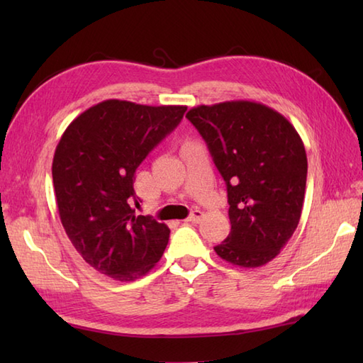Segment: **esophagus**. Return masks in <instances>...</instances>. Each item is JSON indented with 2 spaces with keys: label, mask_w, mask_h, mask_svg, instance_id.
<instances>
[{
  "label": "esophagus",
  "mask_w": 363,
  "mask_h": 363,
  "mask_svg": "<svg viewBox=\"0 0 363 363\" xmlns=\"http://www.w3.org/2000/svg\"><path fill=\"white\" fill-rule=\"evenodd\" d=\"M204 217V213L201 212V211H198V209H195V211H191V213L189 215V218H187V221H190V223H198L199 220H201Z\"/></svg>",
  "instance_id": "34e87169"
}]
</instances>
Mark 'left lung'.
<instances>
[{
  "mask_svg": "<svg viewBox=\"0 0 363 363\" xmlns=\"http://www.w3.org/2000/svg\"><path fill=\"white\" fill-rule=\"evenodd\" d=\"M186 117L228 189L230 234L215 252L243 268L268 264L303 211L307 156L299 134L279 112L246 99L191 107Z\"/></svg>",
  "mask_w": 363,
  "mask_h": 363,
  "instance_id": "8db88e82",
  "label": "left lung"
}]
</instances>
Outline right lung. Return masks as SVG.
I'll return each instance as SVG.
<instances>
[{"instance_id":"add662e5","label":"right lung","mask_w":363,"mask_h":363,"mask_svg":"<svg viewBox=\"0 0 363 363\" xmlns=\"http://www.w3.org/2000/svg\"><path fill=\"white\" fill-rule=\"evenodd\" d=\"M186 106L106 99L76 117L52 159L60 221L96 272L117 281L145 276L164 254L169 229L135 215V169L179 125Z\"/></svg>"}]
</instances>
